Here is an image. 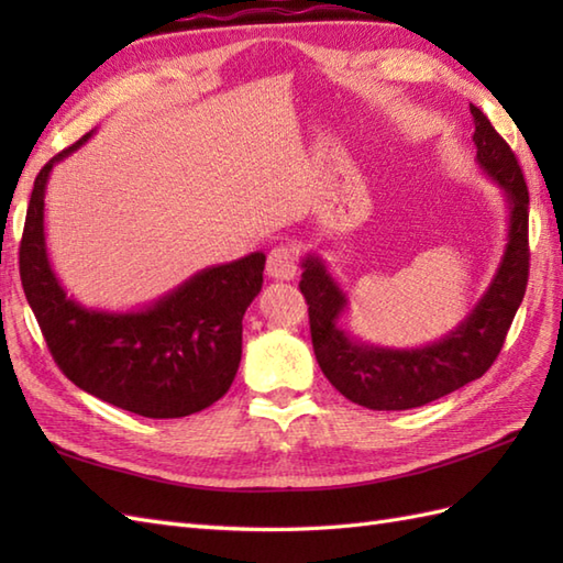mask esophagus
<instances>
[{
  "label": "esophagus",
  "mask_w": 563,
  "mask_h": 563,
  "mask_svg": "<svg viewBox=\"0 0 563 563\" xmlns=\"http://www.w3.org/2000/svg\"><path fill=\"white\" fill-rule=\"evenodd\" d=\"M266 273L273 280H292L297 275V249L290 244H280L271 249Z\"/></svg>",
  "instance_id": "obj_1"
}]
</instances>
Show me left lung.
<instances>
[{
	"label": "left lung",
	"instance_id": "1",
	"mask_svg": "<svg viewBox=\"0 0 563 563\" xmlns=\"http://www.w3.org/2000/svg\"><path fill=\"white\" fill-rule=\"evenodd\" d=\"M476 164L504 194L508 236L498 268L479 302L445 336L389 349L365 343L343 327L351 300L319 254H305L300 290L309 305V329L321 373L345 399L373 411H406L426 406L479 379L504 349L506 333L528 288V206L520 164L488 118L470 106Z\"/></svg>",
	"mask_w": 563,
	"mask_h": 563
}]
</instances>
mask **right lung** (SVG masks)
<instances>
[{
	"label": "right lung",
	"instance_id": "obj_1",
	"mask_svg": "<svg viewBox=\"0 0 563 563\" xmlns=\"http://www.w3.org/2000/svg\"><path fill=\"white\" fill-rule=\"evenodd\" d=\"M59 152L35 176L19 268L26 300L59 369L79 389L145 418L208 409L232 387L242 361V319L263 285L266 254L254 251L202 268L140 309L109 312L69 297L45 246V186Z\"/></svg>",
	"mask_w": 563,
	"mask_h": 563
}]
</instances>
